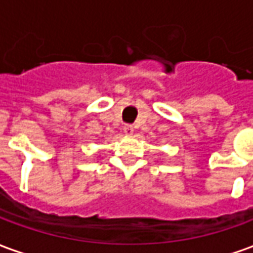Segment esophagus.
<instances>
[{"label":"esophagus","mask_w":253,"mask_h":253,"mask_svg":"<svg viewBox=\"0 0 253 253\" xmlns=\"http://www.w3.org/2000/svg\"><path fill=\"white\" fill-rule=\"evenodd\" d=\"M123 130H125V132H126L127 135H131L132 132H134V127H132L131 125H125V126H123Z\"/></svg>","instance_id":"esophagus-1"}]
</instances>
